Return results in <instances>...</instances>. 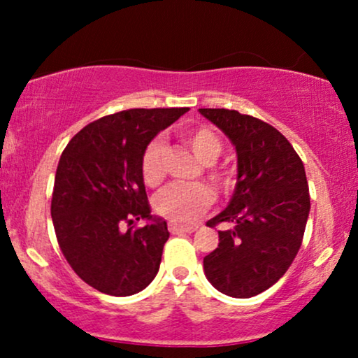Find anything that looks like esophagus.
I'll list each match as a JSON object with an SVG mask.
<instances>
[{"instance_id": "1", "label": "esophagus", "mask_w": 358, "mask_h": 358, "mask_svg": "<svg viewBox=\"0 0 358 358\" xmlns=\"http://www.w3.org/2000/svg\"><path fill=\"white\" fill-rule=\"evenodd\" d=\"M196 225H182V224H176V222H170L168 224V231L171 234H192L196 231Z\"/></svg>"}]
</instances>
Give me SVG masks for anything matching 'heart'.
I'll list each match as a JSON object with an SVG mask.
<instances>
[{"instance_id":"b5f03b06","label":"heart","mask_w":358,"mask_h":358,"mask_svg":"<svg viewBox=\"0 0 358 358\" xmlns=\"http://www.w3.org/2000/svg\"><path fill=\"white\" fill-rule=\"evenodd\" d=\"M183 141L190 146L196 158L203 163H212L220 153V139L210 127H193L183 133ZM166 146L163 139L150 141L141 155V176L148 187H156L165 178ZM208 180L217 188H227L232 182V173L225 168H208ZM212 203V193L202 183H171L158 193L155 208L165 219L176 224H190L207 210Z\"/></svg>"}]
</instances>
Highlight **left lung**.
<instances>
[{
	"instance_id": "8db88e82",
	"label": "left lung",
	"mask_w": 358,
	"mask_h": 358,
	"mask_svg": "<svg viewBox=\"0 0 358 358\" xmlns=\"http://www.w3.org/2000/svg\"><path fill=\"white\" fill-rule=\"evenodd\" d=\"M237 151V185L227 208L207 222L219 248L203 257L220 293L250 298L282 278L296 257L310 215L305 166L291 143L261 119L231 109H199Z\"/></svg>"
}]
</instances>
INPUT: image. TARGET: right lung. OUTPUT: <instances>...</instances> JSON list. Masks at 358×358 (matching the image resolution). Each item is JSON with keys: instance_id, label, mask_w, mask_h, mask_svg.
<instances>
[{"instance_id": "right-lung-1", "label": "right lung", "mask_w": 358, "mask_h": 358, "mask_svg": "<svg viewBox=\"0 0 358 358\" xmlns=\"http://www.w3.org/2000/svg\"><path fill=\"white\" fill-rule=\"evenodd\" d=\"M188 108L127 109L90 122L60 156L52 220L60 250L82 281L110 296H131L153 281L170 237L151 215L141 155ZM148 220L145 228L130 227ZM129 229L122 232V225Z\"/></svg>"}]
</instances>
